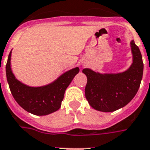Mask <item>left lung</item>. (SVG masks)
Masks as SVG:
<instances>
[{"label":"left lung","instance_id":"left-lung-1","mask_svg":"<svg viewBox=\"0 0 150 150\" xmlns=\"http://www.w3.org/2000/svg\"><path fill=\"white\" fill-rule=\"evenodd\" d=\"M132 63L122 72L100 73L90 69L82 72L87 77L85 95L96 110L109 112L121 109L137 93L143 73V62L139 48L134 40L130 41Z\"/></svg>","mask_w":150,"mask_h":150}]
</instances>
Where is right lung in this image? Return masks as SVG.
I'll use <instances>...</instances> for the list:
<instances>
[{"label": "right lung", "instance_id": "right-lung-1", "mask_svg": "<svg viewBox=\"0 0 150 150\" xmlns=\"http://www.w3.org/2000/svg\"><path fill=\"white\" fill-rule=\"evenodd\" d=\"M11 51L6 64V75L11 94L15 101L27 112L36 115H46L60 109L68 86L79 72L76 67L61 75L45 86H27L16 79L11 66Z\"/></svg>", "mask_w": 150, "mask_h": 150}]
</instances>
